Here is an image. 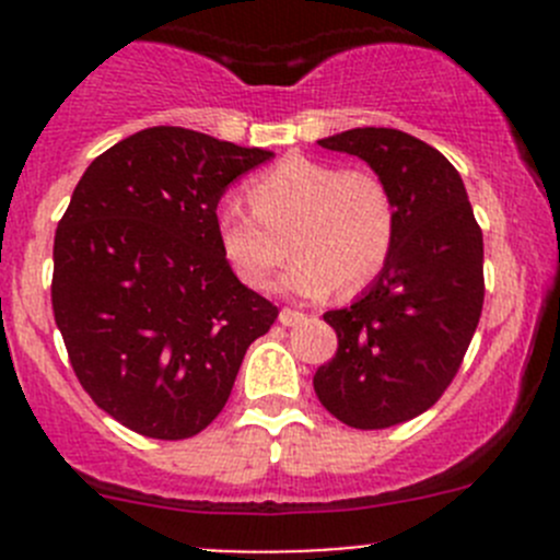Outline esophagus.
Instances as JSON below:
<instances>
[{
    "instance_id": "esophagus-1",
    "label": "esophagus",
    "mask_w": 560,
    "mask_h": 560,
    "mask_svg": "<svg viewBox=\"0 0 560 560\" xmlns=\"http://www.w3.org/2000/svg\"><path fill=\"white\" fill-rule=\"evenodd\" d=\"M306 319V314L303 312H295V308H281V314H279V322L284 327H292V325H298V322H303Z\"/></svg>"
}]
</instances>
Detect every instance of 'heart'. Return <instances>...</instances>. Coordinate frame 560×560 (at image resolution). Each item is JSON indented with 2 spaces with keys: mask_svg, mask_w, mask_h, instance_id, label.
Here are the masks:
<instances>
[{
  "mask_svg": "<svg viewBox=\"0 0 560 560\" xmlns=\"http://www.w3.org/2000/svg\"><path fill=\"white\" fill-rule=\"evenodd\" d=\"M246 197L248 206L222 197L213 228L230 268L254 290L268 284L290 244L298 257L281 284L303 298H322L336 287L347 295L363 290L393 254L398 208L389 186L371 171L292 154L248 180Z\"/></svg>",
  "mask_w": 560,
  "mask_h": 560,
  "instance_id": "heart-1",
  "label": "heart"
}]
</instances>
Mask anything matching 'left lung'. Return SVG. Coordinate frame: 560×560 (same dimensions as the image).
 <instances>
[{
    "instance_id": "8db88e82",
    "label": "left lung",
    "mask_w": 560,
    "mask_h": 560,
    "mask_svg": "<svg viewBox=\"0 0 560 560\" xmlns=\"http://www.w3.org/2000/svg\"><path fill=\"white\" fill-rule=\"evenodd\" d=\"M319 145L369 162L398 208L385 270L352 306L325 314L338 349L314 374L336 420L382 431L431 409L455 380L482 314V230L460 175L433 145L387 127Z\"/></svg>"
}]
</instances>
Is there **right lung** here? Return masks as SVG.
<instances>
[{
	"instance_id": "1",
	"label": "right lung",
	"mask_w": 560,
	"mask_h": 560,
	"mask_svg": "<svg viewBox=\"0 0 560 560\" xmlns=\"http://www.w3.org/2000/svg\"><path fill=\"white\" fill-rule=\"evenodd\" d=\"M265 149L149 127L100 154L54 238L56 327L94 404L162 442L224 409L248 343L279 308L233 273L213 211Z\"/></svg>"
}]
</instances>
